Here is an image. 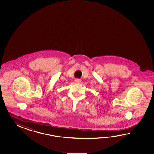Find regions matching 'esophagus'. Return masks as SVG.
Here are the masks:
<instances>
[{
	"mask_svg": "<svg viewBox=\"0 0 154 154\" xmlns=\"http://www.w3.org/2000/svg\"><path fill=\"white\" fill-rule=\"evenodd\" d=\"M75 81L76 82H81V79L78 78L75 79Z\"/></svg>",
	"mask_w": 154,
	"mask_h": 154,
	"instance_id": "34e87169",
	"label": "esophagus"
}]
</instances>
